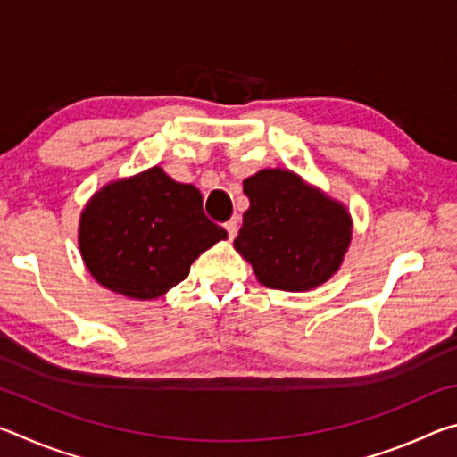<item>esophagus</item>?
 <instances>
[{
    "instance_id": "1",
    "label": "esophagus",
    "mask_w": 457,
    "mask_h": 457,
    "mask_svg": "<svg viewBox=\"0 0 457 457\" xmlns=\"http://www.w3.org/2000/svg\"><path fill=\"white\" fill-rule=\"evenodd\" d=\"M226 231H228V237L229 239H234L236 237V234H237V221L236 220H229V221H226Z\"/></svg>"
}]
</instances>
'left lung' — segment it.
Segmentation results:
<instances>
[{
	"label": "left lung",
	"instance_id": "left-lung-1",
	"mask_svg": "<svg viewBox=\"0 0 457 457\" xmlns=\"http://www.w3.org/2000/svg\"><path fill=\"white\" fill-rule=\"evenodd\" d=\"M250 210L234 242L260 284L312 290L337 274L353 237L351 213L288 169H262L244 179Z\"/></svg>",
	"mask_w": 457,
	"mask_h": 457
}]
</instances>
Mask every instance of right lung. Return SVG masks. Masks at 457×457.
<instances>
[{"label":"right lung","instance_id":"obj_1","mask_svg":"<svg viewBox=\"0 0 457 457\" xmlns=\"http://www.w3.org/2000/svg\"><path fill=\"white\" fill-rule=\"evenodd\" d=\"M228 231L207 220L197 187L161 167L96 191L80 215L79 245L98 284L129 298L163 296Z\"/></svg>","mask_w":457,"mask_h":457}]
</instances>
